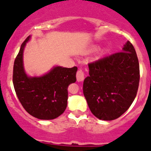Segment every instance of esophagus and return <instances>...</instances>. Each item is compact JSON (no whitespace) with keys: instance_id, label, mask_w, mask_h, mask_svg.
Wrapping results in <instances>:
<instances>
[{"instance_id":"obj_1","label":"esophagus","mask_w":151,"mask_h":151,"mask_svg":"<svg viewBox=\"0 0 151 151\" xmlns=\"http://www.w3.org/2000/svg\"><path fill=\"white\" fill-rule=\"evenodd\" d=\"M76 78L78 81H82L84 78V73L82 70H78L76 73Z\"/></svg>"}]
</instances>
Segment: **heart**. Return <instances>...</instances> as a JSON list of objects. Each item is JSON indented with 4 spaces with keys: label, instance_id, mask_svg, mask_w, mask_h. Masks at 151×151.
Masks as SVG:
<instances>
[{
    "label": "heart",
    "instance_id": "b5f03b06",
    "mask_svg": "<svg viewBox=\"0 0 151 151\" xmlns=\"http://www.w3.org/2000/svg\"><path fill=\"white\" fill-rule=\"evenodd\" d=\"M96 47H92L91 48H90L88 50V52H91V51H93V50H96Z\"/></svg>",
    "mask_w": 151,
    "mask_h": 151
}]
</instances>
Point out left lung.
<instances>
[{"mask_svg":"<svg viewBox=\"0 0 151 151\" xmlns=\"http://www.w3.org/2000/svg\"><path fill=\"white\" fill-rule=\"evenodd\" d=\"M89 76L83 92L90 111L101 120L111 121L125 113L139 88V64L133 44L127 41L122 52L89 63Z\"/></svg>","mask_w":151,"mask_h":151,"instance_id":"8db88e82","label":"left lung"}]
</instances>
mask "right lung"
Segmentation results:
<instances>
[{"label": "right lung", "mask_w": 151, "mask_h": 151, "mask_svg": "<svg viewBox=\"0 0 151 151\" xmlns=\"http://www.w3.org/2000/svg\"><path fill=\"white\" fill-rule=\"evenodd\" d=\"M29 36L21 44L14 62V88L20 102L26 111L43 120L54 119L61 116L67 105V87L76 81L78 68L53 67L41 77H29L23 64V52Z\"/></svg>", "instance_id": "obj_1"}]
</instances>
